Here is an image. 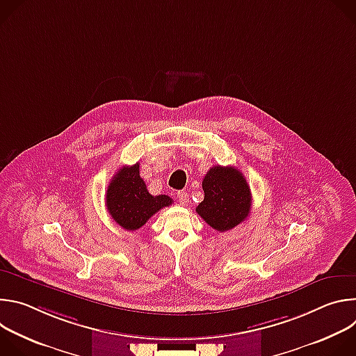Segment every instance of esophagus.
Masks as SVG:
<instances>
[{
  "instance_id": "34e87169",
  "label": "esophagus",
  "mask_w": 356,
  "mask_h": 356,
  "mask_svg": "<svg viewBox=\"0 0 356 356\" xmlns=\"http://www.w3.org/2000/svg\"><path fill=\"white\" fill-rule=\"evenodd\" d=\"M176 194H177V198H179V201H180V204H186V202H187V198H188L187 193H186L184 190H180V191H177Z\"/></svg>"
}]
</instances>
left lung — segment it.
<instances>
[{
  "mask_svg": "<svg viewBox=\"0 0 356 356\" xmlns=\"http://www.w3.org/2000/svg\"><path fill=\"white\" fill-rule=\"evenodd\" d=\"M204 200L195 209L211 228L225 232L250 213L252 194L243 175L232 166H213L202 179Z\"/></svg>",
  "mask_w": 356,
  "mask_h": 356,
  "instance_id": "left-lung-1",
  "label": "left lung"
}]
</instances>
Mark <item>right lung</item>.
Wrapping results in <instances>:
<instances>
[{
	"label": "right lung",
	"mask_w": 356,
	"mask_h": 356,
	"mask_svg": "<svg viewBox=\"0 0 356 356\" xmlns=\"http://www.w3.org/2000/svg\"><path fill=\"white\" fill-rule=\"evenodd\" d=\"M173 200L169 195H152L139 176V163L120 169L108 184L106 206L113 220L127 231L139 229L146 221Z\"/></svg>",
	"instance_id": "1"
}]
</instances>
